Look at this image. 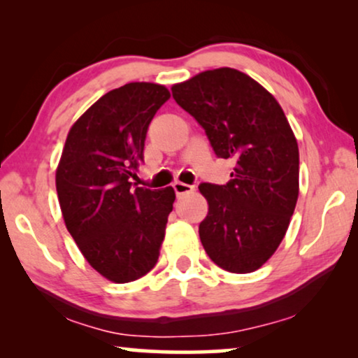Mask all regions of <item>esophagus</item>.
Listing matches in <instances>:
<instances>
[{
    "label": "esophagus",
    "instance_id": "34e87169",
    "mask_svg": "<svg viewBox=\"0 0 358 358\" xmlns=\"http://www.w3.org/2000/svg\"><path fill=\"white\" fill-rule=\"evenodd\" d=\"M174 187V192L178 195H184V194H190L194 192L195 187L194 185H189V184H184V182H179V180H176V182L173 184Z\"/></svg>",
    "mask_w": 358,
    "mask_h": 358
}]
</instances>
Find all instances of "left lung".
<instances>
[{
	"instance_id": "obj_1",
	"label": "left lung",
	"mask_w": 358,
	"mask_h": 358,
	"mask_svg": "<svg viewBox=\"0 0 358 358\" xmlns=\"http://www.w3.org/2000/svg\"><path fill=\"white\" fill-rule=\"evenodd\" d=\"M171 91L203 127L215 155L234 161L228 184L199 187L208 202L199 227L205 252L228 272L257 271L280 246L296 207L295 134L275 97L234 68L202 71Z\"/></svg>"
}]
</instances>
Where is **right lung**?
I'll use <instances>...</instances> for the list:
<instances>
[{
    "mask_svg": "<svg viewBox=\"0 0 358 358\" xmlns=\"http://www.w3.org/2000/svg\"><path fill=\"white\" fill-rule=\"evenodd\" d=\"M171 97L156 83H129L97 99L68 131L55 184L66 229L90 266L114 283L156 266L176 192L131 189L146 130Z\"/></svg>",
    "mask_w": 358,
    "mask_h": 358,
    "instance_id": "right-lung-1",
    "label": "right lung"
}]
</instances>
